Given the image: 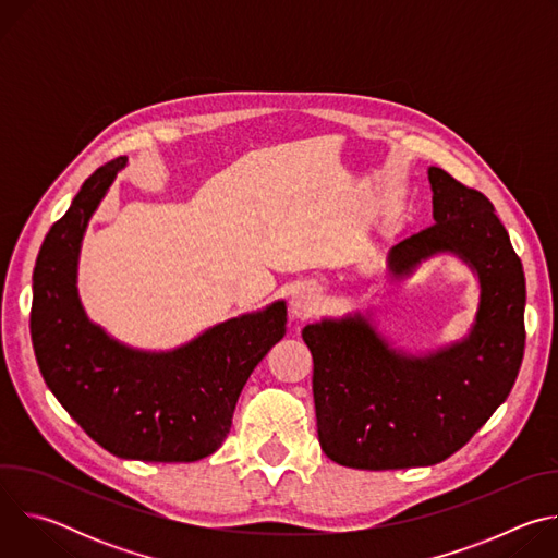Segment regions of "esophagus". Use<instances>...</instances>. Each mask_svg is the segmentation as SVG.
<instances>
[{
	"mask_svg": "<svg viewBox=\"0 0 558 558\" xmlns=\"http://www.w3.org/2000/svg\"><path fill=\"white\" fill-rule=\"evenodd\" d=\"M317 304H320V291H317L315 284L304 282L293 291L289 306H291L293 317H298V320H306L308 315L315 313Z\"/></svg>",
	"mask_w": 558,
	"mask_h": 558,
	"instance_id": "esophagus-1",
	"label": "esophagus"
}]
</instances>
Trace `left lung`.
I'll return each instance as SVG.
<instances>
[{"instance_id": "8db88e82", "label": "left lung", "mask_w": 558, "mask_h": 558, "mask_svg": "<svg viewBox=\"0 0 558 558\" xmlns=\"http://www.w3.org/2000/svg\"><path fill=\"white\" fill-rule=\"evenodd\" d=\"M435 225L388 254L404 278L435 254H457L480 278L470 333L413 357L395 351L364 315L306 325L317 439L347 468L433 465L470 441L506 402L525 349V276L493 203L441 168L428 170Z\"/></svg>"}]
</instances>
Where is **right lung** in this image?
<instances>
[{
  "label": "right lung",
  "instance_id": "right-lung-1",
  "mask_svg": "<svg viewBox=\"0 0 558 558\" xmlns=\"http://www.w3.org/2000/svg\"><path fill=\"white\" fill-rule=\"evenodd\" d=\"M128 156L99 168L50 227L33 271L31 338L46 386L123 459L198 461L220 448L245 381L282 340L287 304L231 317L168 353L130 349L93 325L76 293L86 225Z\"/></svg>",
  "mask_w": 558,
  "mask_h": 558
}]
</instances>
